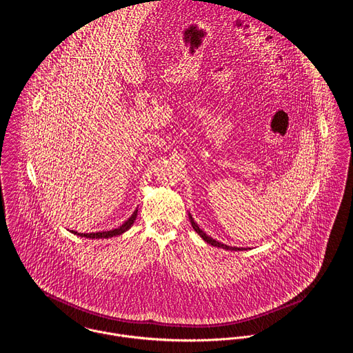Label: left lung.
Instances as JSON below:
<instances>
[{"instance_id":"left-lung-1","label":"left lung","mask_w":353,"mask_h":353,"mask_svg":"<svg viewBox=\"0 0 353 353\" xmlns=\"http://www.w3.org/2000/svg\"><path fill=\"white\" fill-rule=\"evenodd\" d=\"M190 224H192V227H193V230L203 238V241L204 242H207L208 244H211V245H214V247H220V248H224V250H230V251H243V250H247L245 247H232V245H227V244H223L221 242H217L215 241L214 238H211V236H208L199 225H197V223L193 220V217L190 214Z\"/></svg>"}]
</instances>
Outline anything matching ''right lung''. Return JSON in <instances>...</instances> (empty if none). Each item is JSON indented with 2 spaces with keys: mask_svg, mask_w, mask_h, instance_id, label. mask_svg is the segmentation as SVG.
<instances>
[{
  "mask_svg": "<svg viewBox=\"0 0 353 353\" xmlns=\"http://www.w3.org/2000/svg\"><path fill=\"white\" fill-rule=\"evenodd\" d=\"M137 212H138V210H136L134 212H133V215L129 217L122 225H119L118 228H114V230H111V231H103V232H91V234H81V232H78V231H71L72 234H75V235H78V236H81V238H88V239H109V238H112V236H118V235H122L123 232H126L132 225H133V223H134V220L137 219Z\"/></svg>",
  "mask_w": 353,
  "mask_h": 353,
  "instance_id": "add662e5",
  "label": "right lung"
}]
</instances>
